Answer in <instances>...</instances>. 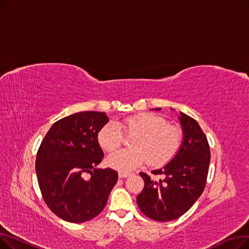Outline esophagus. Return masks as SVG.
Segmentation results:
<instances>
[{"label": "esophagus", "instance_id": "1", "mask_svg": "<svg viewBox=\"0 0 249 249\" xmlns=\"http://www.w3.org/2000/svg\"><path fill=\"white\" fill-rule=\"evenodd\" d=\"M132 176V174H129V173H119V178H129V177H131Z\"/></svg>", "mask_w": 249, "mask_h": 249}]
</instances>
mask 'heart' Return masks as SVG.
<instances>
[{
	"label": "heart",
	"instance_id": "b5f03b06",
	"mask_svg": "<svg viewBox=\"0 0 249 249\" xmlns=\"http://www.w3.org/2000/svg\"><path fill=\"white\" fill-rule=\"evenodd\" d=\"M123 134L134 135L129 141L131 148L117 151L106 160L110 167L121 173L133 171L145 160L156 167L167 164L178 153L184 138L180 128L168 124L164 117L140 113L105 124L98 132L99 145L108 152L115 151L122 144Z\"/></svg>",
	"mask_w": 249,
	"mask_h": 249
}]
</instances>
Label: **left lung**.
<instances>
[{
	"label": "left lung",
	"instance_id": "left-lung-1",
	"mask_svg": "<svg viewBox=\"0 0 249 249\" xmlns=\"http://www.w3.org/2000/svg\"><path fill=\"white\" fill-rule=\"evenodd\" d=\"M178 119L184 132L178 153L165 166L151 172L163 178L153 180L144 173L139 174L144 188L137 196V205L145 216L160 222L179 218L199 199L211 160L210 146L198 122L181 112Z\"/></svg>",
	"mask_w": 249,
	"mask_h": 249
}]
</instances>
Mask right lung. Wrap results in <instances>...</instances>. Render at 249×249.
<instances>
[{"mask_svg":"<svg viewBox=\"0 0 249 249\" xmlns=\"http://www.w3.org/2000/svg\"><path fill=\"white\" fill-rule=\"evenodd\" d=\"M108 121L106 113L95 111L64 117L39 146L35 168L42 198L64 221L83 223L97 217L118 180L114 169L96 168L104 158L98 132Z\"/></svg>","mask_w":249,"mask_h":249,"instance_id":"add662e5","label":"right lung"}]
</instances>
